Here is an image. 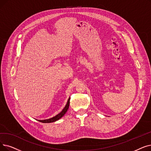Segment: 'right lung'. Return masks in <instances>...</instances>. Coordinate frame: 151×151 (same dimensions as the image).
I'll return each mask as SVG.
<instances>
[{
	"instance_id": "1",
	"label": "right lung",
	"mask_w": 151,
	"mask_h": 151,
	"mask_svg": "<svg viewBox=\"0 0 151 151\" xmlns=\"http://www.w3.org/2000/svg\"><path fill=\"white\" fill-rule=\"evenodd\" d=\"M70 97L68 98V101H67V103L66 104V106H65V107L63 108V109L62 110V112H60L58 114H57V115H55V116L52 117V118H50V119H45V120H37L39 122H42V123H52V122H56L57 120H59L60 119H61V118L66 114V112H67V110L69 108V104H70Z\"/></svg>"
}]
</instances>
